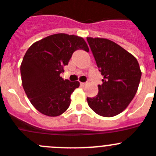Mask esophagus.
Returning <instances> with one entry per match:
<instances>
[{
  "label": "esophagus",
  "mask_w": 156,
  "mask_h": 156,
  "mask_svg": "<svg viewBox=\"0 0 156 156\" xmlns=\"http://www.w3.org/2000/svg\"><path fill=\"white\" fill-rule=\"evenodd\" d=\"M86 85V83H80V86L81 87H84Z\"/></svg>",
  "instance_id": "obj_1"
}]
</instances>
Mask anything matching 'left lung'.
Masks as SVG:
<instances>
[{
	"instance_id": "obj_1",
	"label": "left lung",
	"mask_w": 156,
	"mask_h": 156,
	"mask_svg": "<svg viewBox=\"0 0 156 156\" xmlns=\"http://www.w3.org/2000/svg\"><path fill=\"white\" fill-rule=\"evenodd\" d=\"M99 70L103 76L98 94L87 97L89 106L98 115L112 117L126 109L134 98L141 72L136 57L105 38H87Z\"/></svg>"
}]
</instances>
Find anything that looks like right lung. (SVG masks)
<instances>
[{"label":"right lung","instance_id":"right-lung-1","mask_svg":"<svg viewBox=\"0 0 156 156\" xmlns=\"http://www.w3.org/2000/svg\"><path fill=\"white\" fill-rule=\"evenodd\" d=\"M79 49L89 51L83 38L57 34L37 41L27 50L20 65L22 85L31 104L44 115L58 116L69 108L71 94L80 83L63 80L60 74Z\"/></svg>","mask_w":156,"mask_h":156}]
</instances>
